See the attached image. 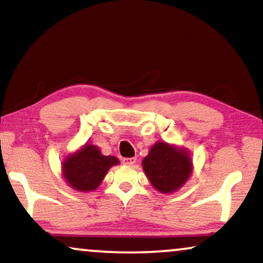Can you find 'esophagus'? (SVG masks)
I'll list each match as a JSON object with an SVG mask.
<instances>
[{
	"mask_svg": "<svg viewBox=\"0 0 263 263\" xmlns=\"http://www.w3.org/2000/svg\"><path fill=\"white\" fill-rule=\"evenodd\" d=\"M123 164L124 165H128V166H132V165H134L136 163V158H124L123 160Z\"/></svg>",
	"mask_w": 263,
	"mask_h": 263,
	"instance_id": "esophagus-1",
	"label": "esophagus"
}]
</instances>
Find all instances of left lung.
Wrapping results in <instances>:
<instances>
[{
  "mask_svg": "<svg viewBox=\"0 0 263 263\" xmlns=\"http://www.w3.org/2000/svg\"><path fill=\"white\" fill-rule=\"evenodd\" d=\"M142 167L154 189L171 194L188 181L193 171V161L185 148L158 141L142 160Z\"/></svg>",
  "mask_w": 263,
  "mask_h": 263,
  "instance_id": "8db88e82",
  "label": "left lung"
}]
</instances>
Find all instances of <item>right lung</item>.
<instances>
[{
    "instance_id": "1",
    "label": "right lung",
    "mask_w": 263,
    "mask_h": 263,
    "mask_svg": "<svg viewBox=\"0 0 263 263\" xmlns=\"http://www.w3.org/2000/svg\"><path fill=\"white\" fill-rule=\"evenodd\" d=\"M116 157L104 156L95 145L86 143L78 152L69 154L62 163V174L68 185L79 192L98 188L109 168L117 165Z\"/></svg>"
}]
</instances>
